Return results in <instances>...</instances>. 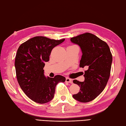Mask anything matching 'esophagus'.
Masks as SVG:
<instances>
[{"instance_id":"1","label":"esophagus","mask_w":126,"mask_h":126,"mask_svg":"<svg viewBox=\"0 0 126 126\" xmlns=\"http://www.w3.org/2000/svg\"><path fill=\"white\" fill-rule=\"evenodd\" d=\"M65 82L71 83L73 82V80H71V79H69V78H66V79H65Z\"/></svg>"}]
</instances>
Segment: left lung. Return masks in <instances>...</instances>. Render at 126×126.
I'll return each mask as SVG.
<instances>
[{
    "label": "left lung",
    "instance_id": "left-lung-1",
    "mask_svg": "<svg viewBox=\"0 0 126 126\" xmlns=\"http://www.w3.org/2000/svg\"><path fill=\"white\" fill-rule=\"evenodd\" d=\"M70 41L79 46L82 51L80 66L88 68L85 71L83 82L73 80L80 89L73 97L81 103L89 102L99 95L107 84L112 61L111 53L105 42L89 33L74 37Z\"/></svg>",
    "mask_w": 126,
    "mask_h": 126
}]
</instances>
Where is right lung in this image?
I'll use <instances>...</instances> for the list:
<instances>
[{
  "label": "right lung",
  "mask_w": 126,
  "mask_h": 126,
  "mask_svg": "<svg viewBox=\"0 0 126 126\" xmlns=\"http://www.w3.org/2000/svg\"><path fill=\"white\" fill-rule=\"evenodd\" d=\"M64 40L35 36L22 44L17 50L15 62L17 79L21 89L34 102H49L55 95L57 83L65 82L62 75L45 76L44 70L52 50Z\"/></svg>",
  "instance_id": "right-lung-1"
}]
</instances>
